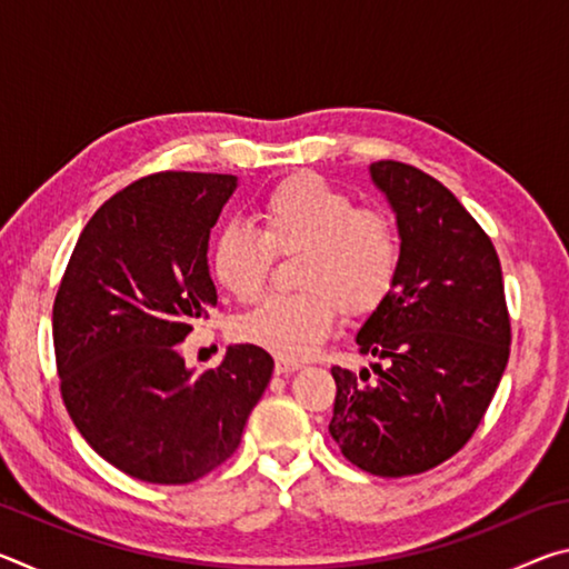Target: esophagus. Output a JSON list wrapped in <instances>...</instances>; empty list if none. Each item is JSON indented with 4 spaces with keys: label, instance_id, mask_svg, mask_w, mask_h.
<instances>
[{
    "label": "esophagus",
    "instance_id": "34e87169",
    "mask_svg": "<svg viewBox=\"0 0 569 569\" xmlns=\"http://www.w3.org/2000/svg\"><path fill=\"white\" fill-rule=\"evenodd\" d=\"M298 369H301V363L291 359H276V366H273L276 377H288V373H293Z\"/></svg>",
    "mask_w": 569,
    "mask_h": 569
}]
</instances>
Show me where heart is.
I'll return each instance as SVG.
<instances>
[{
    "label": "heart",
    "instance_id": "1",
    "mask_svg": "<svg viewBox=\"0 0 569 569\" xmlns=\"http://www.w3.org/2000/svg\"><path fill=\"white\" fill-rule=\"evenodd\" d=\"M263 230L230 223L220 230L210 268L238 301H253L276 256H303L288 296H268L238 326L240 339L281 359H303L333 331L341 311L366 316L387 301L401 271L397 223L379 208H361L349 192L311 172L268 192Z\"/></svg>",
    "mask_w": 569,
    "mask_h": 569
}]
</instances>
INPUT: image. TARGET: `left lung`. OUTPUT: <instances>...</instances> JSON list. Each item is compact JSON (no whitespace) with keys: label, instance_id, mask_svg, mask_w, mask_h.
Instances as JSON below:
<instances>
[{"label":"left lung","instance_id":"obj_1","mask_svg":"<svg viewBox=\"0 0 569 569\" xmlns=\"http://www.w3.org/2000/svg\"><path fill=\"white\" fill-rule=\"evenodd\" d=\"M401 236L391 296L361 326L359 353L379 359L359 377L333 366L329 423L341 455L379 477L421 475L467 445L492 403L512 326L502 266L467 208L427 172L379 160Z\"/></svg>","mask_w":569,"mask_h":569}]
</instances>
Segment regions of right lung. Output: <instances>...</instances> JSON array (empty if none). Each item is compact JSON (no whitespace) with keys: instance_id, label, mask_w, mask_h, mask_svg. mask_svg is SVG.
I'll return each instance as SVG.
<instances>
[{"instance_id":"obj_1","label":"right lung","mask_w":569,"mask_h":569,"mask_svg":"<svg viewBox=\"0 0 569 569\" xmlns=\"http://www.w3.org/2000/svg\"><path fill=\"white\" fill-rule=\"evenodd\" d=\"M238 186L162 170L98 208L52 306L67 411L88 445L134 479L188 485L223 465L271 381V353L230 346L192 373L180 343L218 306L208 238Z\"/></svg>"}]
</instances>
